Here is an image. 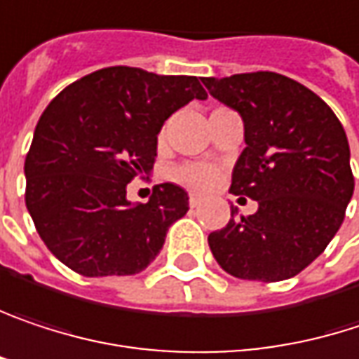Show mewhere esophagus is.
<instances>
[{"instance_id":"esophagus-1","label":"esophagus","mask_w":359,"mask_h":359,"mask_svg":"<svg viewBox=\"0 0 359 359\" xmlns=\"http://www.w3.org/2000/svg\"><path fill=\"white\" fill-rule=\"evenodd\" d=\"M190 206H192V208H196V206H198V204H201V196H198V194H190Z\"/></svg>"}]
</instances>
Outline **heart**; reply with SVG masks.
I'll return each instance as SVG.
<instances>
[{"instance_id":"heart-1","label":"heart","mask_w":359,"mask_h":359,"mask_svg":"<svg viewBox=\"0 0 359 359\" xmlns=\"http://www.w3.org/2000/svg\"><path fill=\"white\" fill-rule=\"evenodd\" d=\"M173 177L196 190V192H208L212 190L219 180H221V169L212 163H204V161H192V163H184L173 171Z\"/></svg>"}]
</instances>
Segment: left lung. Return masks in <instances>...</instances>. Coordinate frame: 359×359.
Returning <instances> with one entry per match:
<instances>
[{"label": "left lung", "instance_id": "obj_1", "mask_svg": "<svg viewBox=\"0 0 359 359\" xmlns=\"http://www.w3.org/2000/svg\"><path fill=\"white\" fill-rule=\"evenodd\" d=\"M208 93L244 119L246 149L231 192L258 210L208 236L223 271L238 279L283 281L302 273L335 238L353 194L349 144L333 109L275 72L204 78Z\"/></svg>", "mask_w": 359, "mask_h": 359}]
</instances>
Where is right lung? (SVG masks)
<instances>
[{
    "label": "right lung",
    "instance_id": "1",
    "mask_svg": "<svg viewBox=\"0 0 359 359\" xmlns=\"http://www.w3.org/2000/svg\"><path fill=\"white\" fill-rule=\"evenodd\" d=\"M192 99H206L196 76L111 66L72 82L47 105L24 161V201L41 240L67 269L136 275L155 260L169 225L188 212V194L158 184L147 204H130L126 186L153 169L165 119Z\"/></svg>",
    "mask_w": 359,
    "mask_h": 359
}]
</instances>
